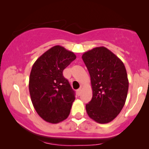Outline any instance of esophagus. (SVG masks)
Returning a JSON list of instances; mask_svg holds the SVG:
<instances>
[{"mask_svg": "<svg viewBox=\"0 0 149 149\" xmlns=\"http://www.w3.org/2000/svg\"><path fill=\"white\" fill-rule=\"evenodd\" d=\"M81 91H82L81 88H79V89H78V90H77L76 92H77V95H78V96H79V95H80V94H81Z\"/></svg>", "mask_w": 149, "mask_h": 149, "instance_id": "1", "label": "esophagus"}]
</instances>
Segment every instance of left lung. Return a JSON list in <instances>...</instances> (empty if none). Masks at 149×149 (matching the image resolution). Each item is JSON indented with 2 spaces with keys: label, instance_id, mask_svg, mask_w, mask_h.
I'll list each match as a JSON object with an SVG mask.
<instances>
[{
  "label": "left lung",
  "instance_id": "obj_1",
  "mask_svg": "<svg viewBox=\"0 0 149 149\" xmlns=\"http://www.w3.org/2000/svg\"><path fill=\"white\" fill-rule=\"evenodd\" d=\"M91 80L92 98L86 104L90 118L104 124L120 113L127 98L129 81L122 61L105 47H97L82 56Z\"/></svg>",
  "mask_w": 149,
  "mask_h": 149
}]
</instances>
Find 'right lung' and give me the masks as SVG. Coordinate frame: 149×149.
<instances>
[{
	"instance_id": "1",
	"label": "right lung",
	"mask_w": 149,
	"mask_h": 149,
	"mask_svg": "<svg viewBox=\"0 0 149 149\" xmlns=\"http://www.w3.org/2000/svg\"><path fill=\"white\" fill-rule=\"evenodd\" d=\"M76 58L73 52L55 45L32 66L29 83L31 100L37 113L46 122L58 123L69 115L75 93L63 71Z\"/></svg>"
}]
</instances>
